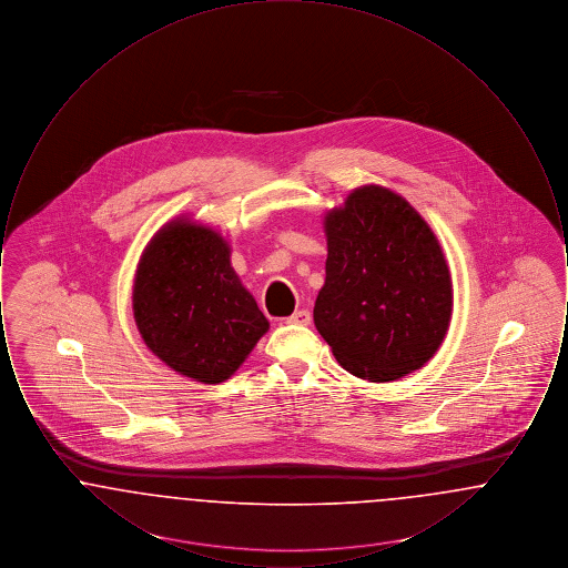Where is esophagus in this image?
I'll return each instance as SVG.
<instances>
[{"label":"esophagus","instance_id":"obj_1","mask_svg":"<svg viewBox=\"0 0 568 568\" xmlns=\"http://www.w3.org/2000/svg\"><path fill=\"white\" fill-rule=\"evenodd\" d=\"M287 324L308 325L311 324V313L306 308H300L294 315L287 317Z\"/></svg>","mask_w":568,"mask_h":568}]
</instances>
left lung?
<instances>
[{
	"label": "left lung",
	"instance_id": "obj_1",
	"mask_svg": "<svg viewBox=\"0 0 568 568\" xmlns=\"http://www.w3.org/2000/svg\"><path fill=\"white\" fill-rule=\"evenodd\" d=\"M315 325L338 364L396 381L422 368L452 320V276L428 223L394 191L366 185L325 215Z\"/></svg>",
	"mask_w": 568,
	"mask_h": 568
}]
</instances>
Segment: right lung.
<instances>
[{
    "instance_id": "obj_1",
    "label": "right lung",
    "mask_w": 568,
    "mask_h": 568,
    "mask_svg": "<svg viewBox=\"0 0 568 568\" xmlns=\"http://www.w3.org/2000/svg\"><path fill=\"white\" fill-rule=\"evenodd\" d=\"M134 320L151 352L202 383L232 377L268 329L230 264V246L183 219L160 230L140 260Z\"/></svg>"
}]
</instances>
